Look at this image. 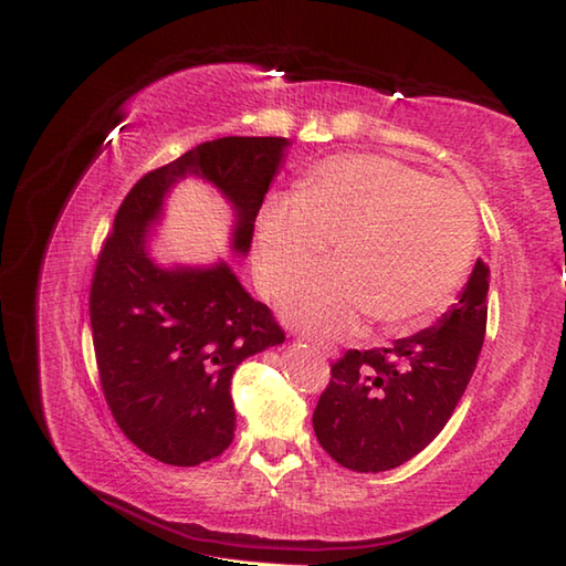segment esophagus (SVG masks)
<instances>
[{"mask_svg": "<svg viewBox=\"0 0 566 566\" xmlns=\"http://www.w3.org/2000/svg\"><path fill=\"white\" fill-rule=\"evenodd\" d=\"M318 350H321L323 357H335V355H338V350H333V347H318Z\"/></svg>", "mask_w": 566, "mask_h": 566, "instance_id": "obj_1", "label": "esophagus"}]
</instances>
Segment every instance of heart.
<instances>
[{"mask_svg":"<svg viewBox=\"0 0 566 566\" xmlns=\"http://www.w3.org/2000/svg\"><path fill=\"white\" fill-rule=\"evenodd\" d=\"M479 219L467 191L384 155H338L258 216L255 280L282 296L335 243V268L308 276L282 314L316 338H343L367 314L387 328L436 314L472 262Z\"/></svg>","mask_w":566,"mask_h":566,"instance_id":"obj_1","label":"heart"}]
</instances>
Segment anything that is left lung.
Returning a JSON list of instances; mask_svg holds the SVG:
<instances>
[{"instance_id": "left-lung-1", "label": "left lung", "mask_w": 566, "mask_h": 566, "mask_svg": "<svg viewBox=\"0 0 566 566\" xmlns=\"http://www.w3.org/2000/svg\"><path fill=\"white\" fill-rule=\"evenodd\" d=\"M489 268L479 258L448 314L391 347L347 350L314 411V430L335 462L387 472L436 440L474 375L486 333Z\"/></svg>"}]
</instances>
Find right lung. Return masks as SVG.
I'll return each instance as SVG.
<instances>
[{
    "label": "right lung",
    "instance_id": "right-lung-1",
    "mask_svg": "<svg viewBox=\"0 0 566 566\" xmlns=\"http://www.w3.org/2000/svg\"><path fill=\"white\" fill-rule=\"evenodd\" d=\"M286 138H216L140 177L116 211L90 292L104 399L124 436L158 462L197 467L233 440L231 379L243 359L284 343L272 311L223 260L160 268L148 231L187 175L233 207L231 248L248 255L258 211L284 160Z\"/></svg>",
    "mask_w": 566,
    "mask_h": 566
}]
</instances>
